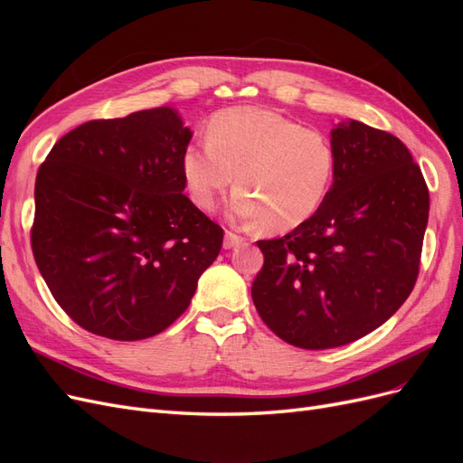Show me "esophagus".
<instances>
[{
	"label": "esophagus",
	"mask_w": 463,
	"mask_h": 463,
	"mask_svg": "<svg viewBox=\"0 0 463 463\" xmlns=\"http://www.w3.org/2000/svg\"><path fill=\"white\" fill-rule=\"evenodd\" d=\"M245 240L241 235H237V233H233V232H226V235H223V247L226 249H232V247H237V245H241Z\"/></svg>",
	"instance_id": "34e87169"
}]
</instances>
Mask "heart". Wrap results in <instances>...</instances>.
Here are the masks:
<instances>
[{
  "instance_id": "1",
  "label": "heart",
  "mask_w": 463,
  "mask_h": 463,
  "mask_svg": "<svg viewBox=\"0 0 463 463\" xmlns=\"http://www.w3.org/2000/svg\"><path fill=\"white\" fill-rule=\"evenodd\" d=\"M193 203L213 210L235 184L232 214L284 232L313 218L335 175V148L326 133L303 128L278 111L230 108L208 125V141L181 158Z\"/></svg>"
}]
</instances>
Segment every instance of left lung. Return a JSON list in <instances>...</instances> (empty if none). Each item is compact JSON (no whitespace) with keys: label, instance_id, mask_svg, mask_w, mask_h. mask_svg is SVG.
<instances>
[{"label":"left lung","instance_id":"obj_1","mask_svg":"<svg viewBox=\"0 0 463 463\" xmlns=\"http://www.w3.org/2000/svg\"><path fill=\"white\" fill-rule=\"evenodd\" d=\"M335 175L317 214L257 241L250 296L278 338L301 349L355 342L410 298L429 220L425 177L398 137L349 119L332 129Z\"/></svg>","mask_w":463,"mask_h":463}]
</instances>
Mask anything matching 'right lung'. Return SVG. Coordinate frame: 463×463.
I'll return each instance as SVG.
<instances>
[{
    "instance_id": "obj_1",
    "label": "right lung",
    "mask_w": 463,
    "mask_h": 463,
    "mask_svg": "<svg viewBox=\"0 0 463 463\" xmlns=\"http://www.w3.org/2000/svg\"><path fill=\"white\" fill-rule=\"evenodd\" d=\"M191 137L167 106L92 119L38 167L33 255L80 328L119 342L156 335L216 260L223 230L184 194Z\"/></svg>"
}]
</instances>
